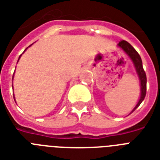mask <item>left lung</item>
Segmentation results:
<instances>
[{"instance_id": "8db88e82", "label": "left lung", "mask_w": 160, "mask_h": 160, "mask_svg": "<svg viewBox=\"0 0 160 160\" xmlns=\"http://www.w3.org/2000/svg\"><path fill=\"white\" fill-rule=\"evenodd\" d=\"M118 45L122 49V50L127 53V55L129 56V58L132 59V61L133 62V63H134L135 67H136V72H137L139 78H140V81H141V98H140V100H139L138 103H137L136 107L134 108V109L132 110V112H133L140 106V104H141V102H142V101L144 100V98H145V94H146V81H147V80H146V75H145V72L143 69L142 61H141V57L139 55V53L136 52V49H135L129 42L125 41V40H122V41H120Z\"/></svg>"}]
</instances>
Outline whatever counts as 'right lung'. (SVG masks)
<instances>
[{"label": "right lung", "mask_w": 160, "mask_h": 160, "mask_svg": "<svg viewBox=\"0 0 160 160\" xmlns=\"http://www.w3.org/2000/svg\"><path fill=\"white\" fill-rule=\"evenodd\" d=\"M25 50H26V49H25ZM20 56H21V55H20ZM20 56H19V58H20ZM18 61H19V60H18ZM13 77H14V76H13Z\"/></svg>", "instance_id": "obj_1"}]
</instances>
